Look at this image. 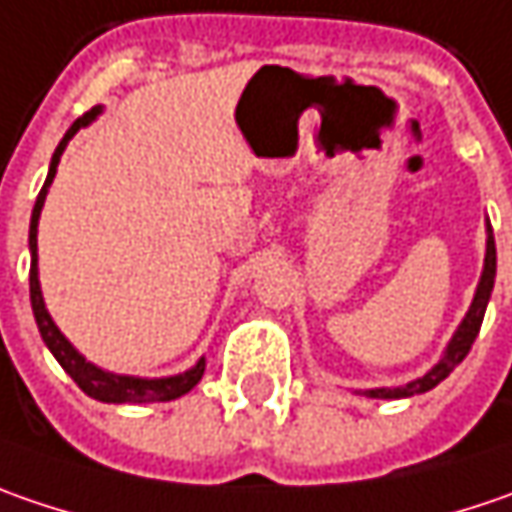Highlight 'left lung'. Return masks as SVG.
I'll return each mask as SVG.
<instances>
[{"instance_id":"8db88e82","label":"left lung","mask_w":512,"mask_h":512,"mask_svg":"<svg viewBox=\"0 0 512 512\" xmlns=\"http://www.w3.org/2000/svg\"><path fill=\"white\" fill-rule=\"evenodd\" d=\"M493 283H496V240H493V229H490V223H487L484 269H481V278H478L476 295H473V303H470L464 321L458 323V329L453 332V338H450V344L444 349V355L438 358V364H435L433 369H427L421 378L410 381V384H401V387L358 389V392L367 395V398H410V395H418V392H427V389L438 387V384H441V381L467 358L470 346L476 341L481 321H484V312H487V303H490V295H493Z\"/></svg>"}]
</instances>
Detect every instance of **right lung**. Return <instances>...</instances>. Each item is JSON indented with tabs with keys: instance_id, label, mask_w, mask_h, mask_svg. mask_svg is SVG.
<instances>
[{
	"instance_id": "obj_1",
	"label": "right lung",
	"mask_w": 512,
	"mask_h": 512,
	"mask_svg": "<svg viewBox=\"0 0 512 512\" xmlns=\"http://www.w3.org/2000/svg\"><path fill=\"white\" fill-rule=\"evenodd\" d=\"M102 114V105L91 108L88 114H82L77 123L71 125L65 131V137L56 145L54 157H51V168H48V177H45V186L36 197L34 214H31V232H28V246H31V306H34V318L36 326H39V335L45 346L51 349L59 367L65 369L74 384H77L85 395L97 398L102 404H154V401H171V398H180L186 395L189 389L197 387V381L203 378L206 372V358H200L197 364L186 372H177V375H166V378H140V375H120V372H108V369L97 367L91 361H85V355L79 352L77 346L71 344L59 326L51 318L48 306H45V298H42V286H39V266H36V232H39V214H42V206H45V197H48V189L54 183L56 166H59V157L62 151L68 148V143L74 140L79 128L91 125Z\"/></svg>"
}]
</instances>
